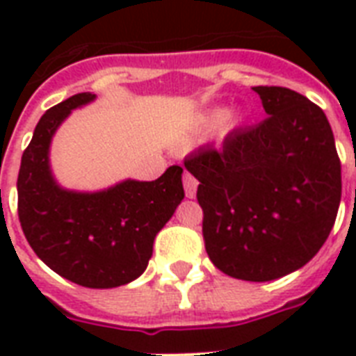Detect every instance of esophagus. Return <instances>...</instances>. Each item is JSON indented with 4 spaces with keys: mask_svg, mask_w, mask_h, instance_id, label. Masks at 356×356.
I'll return each instance as SVG.
<instances>
[{
    "mask_svg": "<svg viewBox=\"0 0 356 356\" xmlns=\"http://www.w3.org/2000/svg\"><path fill=\"white\" fill-rule=\"evenodd\" d=\"M183 184H184V194H186V197H195V192H197V179L192 175V173L184 172L183 175Z\"/></svg>",
    "mask_w": 356,
    "mask_h": 356,
    "instance_id": "esophagus-1",
    "label": "esophagus"
}]
</instances>
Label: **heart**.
<instances>
[{
    "mask_svg": "<svg viewBox=\"0 0 356 356\" xmlns=\"http://www.w3.org/2000/svg\"><path fill=\"white\" fill-rule=\"evenodd\" d=\"M223 120H225V111H212V113L201 118V125L205 129H214L218 125H222Z\"/></svg>",
    "mask_w": 356,
    "mask_h": 356,
    "instance_id": "1",
    "label": "heart"
}]
</instances>
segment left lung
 <instances>
[{"label":"left lung","instance_id":"1","mask_svg":"<svg viewBox=\"0 0 356 356\" xmlns=\"http://www.w3.org/2000/svg\"><path fill=\"white\" fill-rule=\"evenodd\" d=\"M268 118L234 129L220 149L184 159L200 181L203 238L218 270L273 281L325 243L342 197V166L325 113L298 92L254 86Z\"/></svg>","mask_w":356,"mask_h":356}]
</instances>
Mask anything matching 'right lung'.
Masks as SVG:
<instances>
[{
  "label": "right lung",
  "instance_id": "right-lung-1",
  "mask_svg": "<svg viewBox=\"0 0 356 356\" xmlns=\"http://www.w3.org/2000/svg\"><path fill=\"white\" fill-rule=\"evenodd\" d=\"M94 97L75 94L36 123L18 173V218L33 251L55 273L86 288H116L147 268L156 233L184 197L183 168L90 194L60 188L49 168L53 134Z\"/></svg>",
  "mask_w": 356,
  "mask_h": 356
}]
</instances>
